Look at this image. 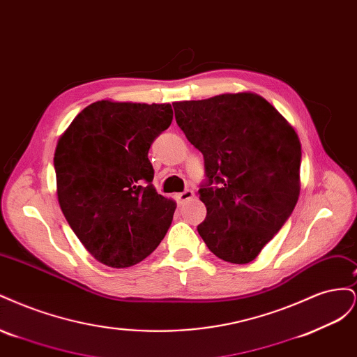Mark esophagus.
<instances>
[{
    "label": "esophagus",
    "instance_id": "obj_1",
    "mask_svg": "<svg viewBox=\"0 0 357 357\" xmlns=\"http://www.w3.org/2000/svg\"><path fill=\"white\" fill-rule=\"evenodd\" d=\"M193 197H195V192H193L192 189H186V190H183L181 193H177V199H178L180 202H188V201H190Z\"/></svg>",
    "mask_w": 357,
    "mask_h": 357
}]
</instances>
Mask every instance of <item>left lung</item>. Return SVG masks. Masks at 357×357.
I'll return each mask as SVG.
<instances>
[{"label": "left lung", "mask_w": 357, "mask_h": 357, "mask_svg": "<svg viewBox=\"0 0 357 357\" xmlns=\"http://www.w3.org/2000/svg\"><path fill=\"white\" fill-rule=\"evenodd\" d=\"M172 107L178 128L204 156L201 238L226 262H252L298 202L302 153L295 129L250 92Z\"/></svg>", "instance_id": "left-lung-1"}]
</instances>
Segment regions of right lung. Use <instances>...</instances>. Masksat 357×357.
<instances>
[{
    "label": "right lung",
    "instance_id": "obj_1",
    "mask_svg": "<svg viewBox=\"0 0 357 357\" xmlns=\"http://www.w3.org/2000/svg\"><path fill=\"white\" fill-rule=\"evenodd\" d=\"M171 122L169 104L96 101L59 138L53 165L61 210L107 266L142 262L171 226L176 202L153 188L147 156Z\"/></svg>",
    "mask_w": 357,
    "mask_h": 357
}]
</instances>
